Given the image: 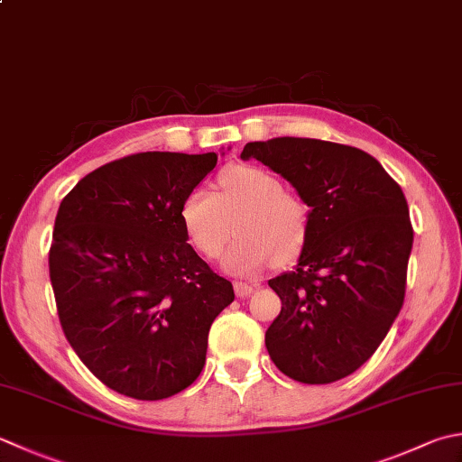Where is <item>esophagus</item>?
Wrapping results in <instances>:
<instances>
[{"mask_svg": "<svg viewBox=\"0 0 462 462\" xmlns=\"http://www.w3.org/2000/svg\"><path fill=\"white\" fill-rule=\"evenodd\" d=\"M234 292H236V296H240V298H246L254 292V286L248 282H236L234 284Z\"/></svg>", "mask_w": 462, "mask_h": 462, "instance_id": "obj_1", "label": "esophagus"}]
</instances>
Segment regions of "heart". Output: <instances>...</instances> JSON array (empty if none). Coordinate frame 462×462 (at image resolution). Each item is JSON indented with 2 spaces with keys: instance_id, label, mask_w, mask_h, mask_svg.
<instances>
[{
  "instance_id": "obj_1",
  "label": "heart",
  "mask_w": 462,
  "mask_h": 462,
  "mask_svg": "<svg viewBox=\"0 0 462 462\" xmlns=\"http://www.w3.org/2000/svg\"><path fill=\"white\" fill-rule=\"evenodd\" d=\"M220 192L204 186L189 189L180 206V218L192 246L216 258L228 244L234 220L240 238L224 256L230 274L252 276L276 260H296L309 242L310 206L286 192L280 178L258 166L238 164L218 176Z\"/></svg>"
}]
</instances>
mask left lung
Wrapping results in <instances>:
<instances>
[{
	"label": "left lung",
	"instance_id": "8db88e82",
	"mask_svg": "<svg viewBox=\"0 0 462 462\" xmlns=\"http://www.w3.org/2000/svg\"><path fill=\"white\" fill-rule=\"evenodd\" d=\"M240 158L273 168L312 208L296 268L268 280L282 300L268 355L298 383L340 381L374 355L402 309L414 236L402 189L345 143L274 138L246 143Z\"/></svg>",
	"mask_w": 462,
	"mask_h": 462
}]
</instances>
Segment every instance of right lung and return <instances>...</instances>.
I'll use <instances>...</instances> for the list:
<instances>
[{"instance_id": "add662e5", "label": "right lung", "mask_w": 462, "mask_h": 462, "mask_svg": "<svg viewBox=\"0 0 462 462\" xmlns=\"http://www.w3.org/2000/svg\"><path fill=\"white\" fill-rule=\"evenodd\" d=\"M218 153L140 152L63 198L50 246L61 330L112 391L162 401L202 373L208 332L234 300L186 242L180 206Z\"/></svg>"}]
</instances>
